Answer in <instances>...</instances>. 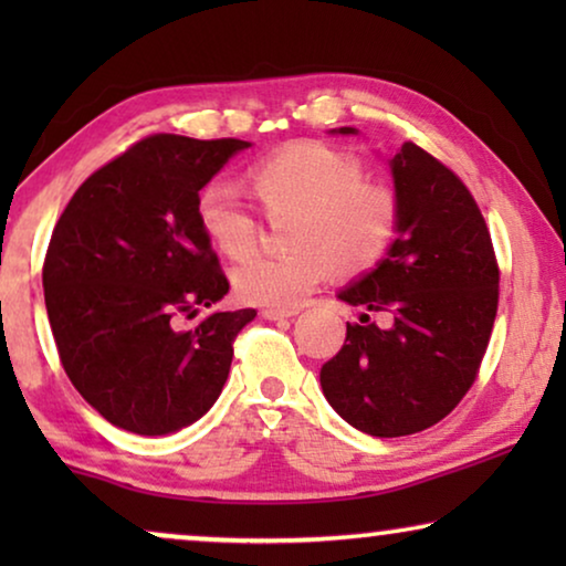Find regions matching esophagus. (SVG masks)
Listing matches in <instances>:
<instances>
[{
	"instance_id": "1",
	"label": "esophagus",
	"mask_w": 566,
	"mask_h": 566,
	"mask_svg": "<svg viewBox=\"0 0 566 566\" xmlns=\"http://www.w3.org/2000/svg\"><path fill=\"white\" fill-rule=\"evenodd\" d=\"M296 314H298L296 306L293 308H281V306L262 308V316H265V319H285V316H296Z\"/></svg>"
}]
</instances>
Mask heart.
I'll return each mask as SVG.
<instances>
[{
    "label": "heart",
    "mask_w": 566,
    "mask_h": 566,
    "mask_svg": "<svg viewBox=\"0 0 566 566\" xmlns=\"http://www.w3.org/2000/svg\"><path fill=\"white\" fill-rule=\"evenodd\" d=\"M250 188L270 216L293 213L285 254H252L234 270L237 291L254 304L291 308L329 273H363L386 258L401 206L389 182L366 175L353 154L327 144H291L250 169ZM206 237L229 258L254 250L260 221L234 185L208 182L198 196Z\"/></svg>",
    "instance_id": "heart-1"
}]
</instances>
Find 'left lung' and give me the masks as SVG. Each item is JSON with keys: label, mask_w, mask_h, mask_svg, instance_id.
I'll return each instance as SVG.
<instances>
[{"label": "left lung", "mask_w": 566, "mask_h": 566, "mask_svg": "<svg viewBox=\"0 0 566 566\" xmlns=\"http://www.w3.org/2000/svg\"><path fill=\"white\" fill-rule=\"evenodd\" d=\"M391 172L399 237L374 273L339 293L366 314L347 322L319 374L337 415L376 438L412 436L453 412L476 381L500 301L490 229L461 177L412 142Z\"/></svg>", "instance_id": "left-lung-1"}]
</instances>
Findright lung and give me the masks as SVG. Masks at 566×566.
<instances>
[{"mask_svg":"<svg viewBox=\"0 0 566 566\" xmlns=\"http://www.w3.org/2000/svg\"><path fill=\"white\" fill-rule=\"evenodd\" d=\"M242 138L146 136L95 169L53 227L45 312L74 389L115 428L165 436L223 389L234 339L258 312H216L229 277L198 221V192Z\"/></svg>","mask_w":566,"mask_h":566,"instance_id":"right-lung-1","label":"right lung"}]
</instances>
